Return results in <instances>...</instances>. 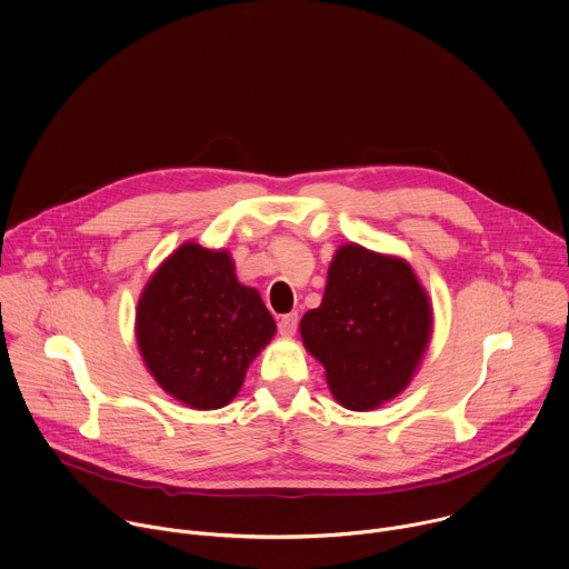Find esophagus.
Segmentation results:
<instances>
[{
  "label": "esophagus",
  "instance_id": "34e87169",
  "mask_svg": "<svg viewBox=\"0 0 569 569\" xmlns=\"http://www.w3.org/2000/svg\"><path fill=\"white\" fill-rule=\"evenodd\" d=\"M297 326H299V315L297 312H290V315H283L279 319V332L283 337H292L297 332Z\"/></svg>",
  "mask_w": 569,
  "mask_h": 569
}]
</instances>
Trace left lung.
<instances>
[{"mask_svg": "<svg viewBox=\"0 0 569 569\" xmlns=\"http://www.w3.org/2000/svg\"><path fill=\"white\" fill-rule=\"evenodd\" d=\"M335 400L372 411L413 380L433 332L431 299L409 261L346 243L335 250L321 306L299 323Z\"/></svg>", "mask_w": 569, "mask_h": 569, "instance_id": "obj_1", "label": "left lung"}]
</instances>
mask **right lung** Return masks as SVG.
Listing matches in <instances>:
<instances>
[{
    "mask_svg": "<svg viewBox=\"0 0 569 569\" xmlns=\"http://www.w3.org/2000/svg\"><path fill=\"white\" fill-rule=\"evenodd\" d=\"M277 323L261 295L237 279L228 250L176 248L144 283L136 343L158 387L189 409L230 405Z\"/></svg>",
    "mask_w": 569,
    "mask_h": 569,
    "instance_id": "obj_1",
    "label": "right lung"
}]
</instances>
